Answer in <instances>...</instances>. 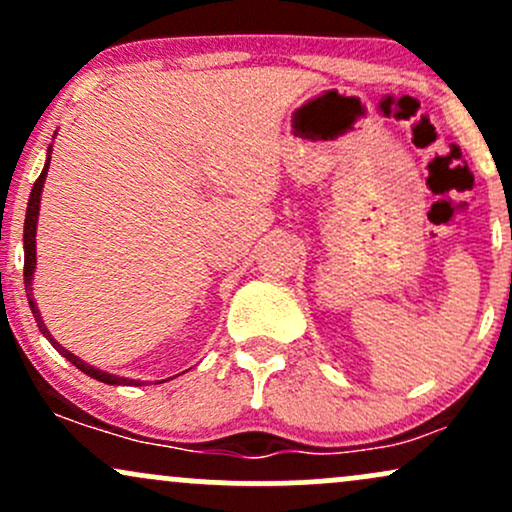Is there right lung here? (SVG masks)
Returning a JSON list of instances; mask_svg holds the SVG:
<instances>
[{
	"label": "right lung",
	"mask_w": 512,
	"mask_h": 512,
	"mask_svg": "<svg viewBox=\"0 0 512 512\" xmlns=\"http://www.w3.org/2000/svg\"><path fill=\"white\" fill-rule=\"evenodd\" d=\"M52 149V146H50ZM48 168H50V151H48V161H45V168L43 173H40V178L35 180L33 190H31V199H28V209H26V223H23V252H26V260H23V284H26V296H28V303H31V310H33V317L35 322H38L40 332L45 334V337L50 339V344L55 346L60 354L67 358V361H72L76 368L84 370L86 375H91V378L101 380V383H108V385H139V380H129V378H117V375H110L105 373V370H98L93 366H88L86 361H81L79 356H74L72 351H67L64 346H60L55 342V337L48 332V327H45L43 317H40V310L38 305L33 301V272H35V226H38V209H40V192H43V182L48 178Z\"/></svg>",
	"instance_id": "obj_1"
}]
</instances>
